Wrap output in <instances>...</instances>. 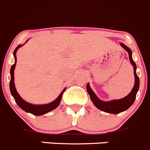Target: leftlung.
Segmentation results:
<instances>
[{"instance_id":"left-lung-1","label":"left lung","mask_w":150,"mask_h":150,"mask_svg":"<svg viewBox=\"0 0 150 150\" xmlns=\"http://www.w3.org/2000/svg\"><path fill=\"white\" fill-rule=\"evenodd\" d=\"M121 46L128 52L129 58V61L133 66L134 68V75H135V85L133 86V89H132L131 92L127 96L122 99L119 100H114L111 101H103L98 99V98L96 96L93 91L89 86V83L86 85V90L89 93L90 98L92 101L93 102L94 105L99 110H102L103 112L108 113H112V114H118V113L124 112L127 110V109L129 108L132 105V103L135 102V98H136V94L138 92V89H139V78L136 74V64L134 62L132 58V52L127 47H126L124 43H121Z\"/></svg>"}]
</instances>
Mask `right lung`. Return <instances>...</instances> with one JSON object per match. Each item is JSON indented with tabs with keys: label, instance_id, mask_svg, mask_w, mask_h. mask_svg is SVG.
Instances as JSON below:
<instances>
[{
	"label": "right lung",
	"instance_id": "right-lung-1",
	"mask_svg": "<svg viewBox=\"0 0 150 150\" xmlns=\"http://www.w3.org/2000/svg\"><path fill=\"white\" fill-rule=\"evenodd\" d=\"M23 46V45H22ZM22 46L19 45L16 47L15 50H14L13 55L15 57V62L13 65L12 66L10 69V74H11V80L10 83H9V87H10V91L11 94L13 96L14 99H15V102L17 103V104L18 105V107L21 108L22 110H24L26 112L32 113L34 115H41L45 114V113L49 112L52 111L54 109H55L56 107H58V105L60 104V102L61 100V98H62V95L64 93V92L65 91V89L63 90V92H61L60 96H58L54 101L51 102V103H48V104H43V105H34L31 104V103H27L26 101H25L23 99H22V98L19 96V94L17 92L16 89H15V83H14V70H15V64H16L17 61V58H16V52L18 49L21 47Z\"/></svg>",
	"mask_w": 150,
	"mask_h": 150
}]
</instances>
